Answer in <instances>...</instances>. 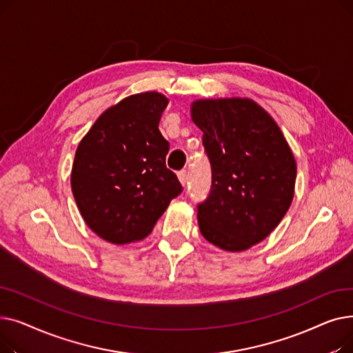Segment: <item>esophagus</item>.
Masks as SVG:
<instances>
[{"mask_svg": "<svg viewBox=\"0 0 353 353\" xmlns=\"http://www.w3.org/2000/svg\"><path fill=\"white\" fill-rule=\"evenodd\" d=\"M177 177H179V180H180V183L183 184V186L188 183V172H186V170L179 172V173H177Z\"/></svg>", "mask_w": 353, "mask_h": 353, "instance_id": "esophagus-1", "label": "esophagus"}]
</instances>
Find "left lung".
<instances>
[{
  "label": "left lung",
  "mask_w": 353,
  "mask_h": 353,
  "mask_svg": "<svg viewBox=\"0 0 353 353\" xmlns=\"http://www.w3.org/2000/svg\"><path fill=\"white\" fill-rule=\"evenodd\" d=\"M192 120L212 167L209 196L197 205L208 242L242 252L262 242L290 208L296 161L279 125L249 99L197 100Z\"/></svg>",
  "instance_id": "1"
}]
</instances>
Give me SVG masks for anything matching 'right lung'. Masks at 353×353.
Masks as SVG:
<instances>
[{
    "instance_id": "obj_1",
    "label": "right lung",
    "mask_w": 353,
    "mask_h": 353,
    "mask_svg": "<svg viewBox=\"0 0 353 353\" xmlns=\"http://www.w3.org/2000/svg\"><path fill=\"white\" fill-rule=\"evenodd\" d=\"M163 94L147 91L110 107L80 141L71 190L87 226L114 245L150 233L183 188L165 167L167 141L159 130Z\"/></svg>"
}]
</instances>
